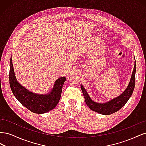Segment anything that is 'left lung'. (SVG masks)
<instances>
[{"label":"left lung","instance_id":"1","mask_svg":"<svg viewBox=\"0 0 146 146\" xmlns=\"http://www.w3.org/2000/svg\"><path fill=\"white\" fill-rule=\"evenodd\" d=\"M135 72H136V61L135 62L134 69L132 72L131 77L129 86L123 93L118 98L111 100L105 104H98L92 101L84 87L81 85L82 91L85 98V102L87 106L92 111L105 115H109L119 111L123 106L127 102L132 93H133L135 85Z\"/></svg>","mask_w":146,"mask_h":146}]
</instances>
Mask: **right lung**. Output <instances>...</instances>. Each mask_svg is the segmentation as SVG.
Listing matches in <instances>:
<instances>
[{"instance_id": "right-lung-1", "label": "right lung", "mask_w": 146, "mask_h": 146, "mask_svg": "<svg viewBox=\"0 0 146 146\" xmlns=\"http://www.w3.org/2000/svg\"><path fill=\"white\" fill-rule=\"evenodd\" d=\"M10 85L15 98L25 108L34 113H45L54 109L60 99L62 87L66 81L65 77H60L56 80L52 92L47 95H39L27 90L17 82L13 66L12 58H10Z\"/></svg>"}]
</instances>
